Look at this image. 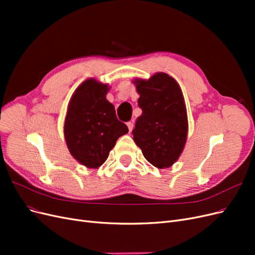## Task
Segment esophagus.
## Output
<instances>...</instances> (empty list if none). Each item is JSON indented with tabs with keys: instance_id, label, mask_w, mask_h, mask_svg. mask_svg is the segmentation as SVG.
<instances>
[{
	"instance_id": "34e87169",
	"label": "esophagus",
	"mask_w": 255,
	"mask_h": 255,
	"mask_svg": "<svg viewBox=\"0 0 255 255\" xmlns=\"http://www.w3.org/2000/svg\"><path fill=\"white\" fill-rule=\"evenodd\" d=\"M127 126H128V130H129V132H132L133 127H134V123H133V121H128V122L127 123Z\"/></svg>"
}]
</instances>
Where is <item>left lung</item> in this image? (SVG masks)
<instances>
[{"label": "left lung", "mask_w": 255, "mask_h": 255, "mask_svg": "<svg viewBox=\"0 0 255 255\" xmlns=\"http://www.w3.org/2000/svg\"><path fill=\"white\" fill-rule=\"evenodd\" d=\"M142 110L133 138L144 158L158 169L171 167L179 159L187 140L188 119L183 92L167 73L157 72L149 80L133 81Z\"/></svg>", "instance_id": "8db88e82"}]
</instances>
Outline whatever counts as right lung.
Segmentation results:
<instances>
[{
	"label": "right lung",
	"mask_w": 255,
	"mask_h": 255,
	"mask_svg": "<svg viewBox=\"0 0 255 255\" xmlns=\"http://www.w3.org/2000/svg\"><path fill=\"white\" fill-rule=\"evenodd\" d=\"M110 88L107 84L88 79L75 89L68 104L65 140L71 155L87 168L103 165L118 138L128 132L107 101Z\"/></svg>",
	"instance_id": "obj_1"
}]
</instances>
